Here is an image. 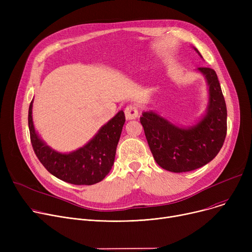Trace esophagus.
<instances>
[{"mask_svg": "<svg viewBox=\"0 0 252 252\" xmlns=\"http://www.w3.org/2000/svg\"><path fill=\"white\" fill-rule=\"evenodd\" d=\"M125 114L127 121H130V119H136L139 116V109L135 105H128L125 109Z\"/></svg>", "mask_w": 252, "mask_h": 252, "instance_id": "34e87169", "label": "esophagus"}]
</instances>
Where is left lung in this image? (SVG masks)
<instances>
[{
    "instance_id": "obj_1",
    "label": "left lung",
    "mask_w": 252,
    "mask_h": 252,
    "mask_svg": "<svg viewBox=\"0 0 252 252\" xmlns=\"http://www.w3.org/2000/svg\"><path fill=\"white\" fill-rule=\"evenodd\" d=\"M198 70L205 76L209 93L206 114L199 123L185 128L153 111L143 112L140 117L155 161L173 173L191 171L207 164L218 155L227 135V106L218 75L208 67H198Z\"/></svg>"
}]
</instances>
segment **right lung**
<instances>
[{
  "mask_svg": "<svg viewBox=\"0 0 252 252\" xmlns=\"http://www.w3.org/2000/svg\"><path fill=\"white\" fill-rule=\"evenodd\" d=\"M32 102L33 99L29 109L31 141L38 160L50 174L69 184L88 186L101 182L108 175L126 122L123 110L104 125L84 147L63 154L50 148L38 137L32 122Z\"/></svg>",
  "mask_w": 252,
  "mask_h": 252,
  "instance_id": "right-lung-1",
  "label": "right lung"
}]
</instances>
